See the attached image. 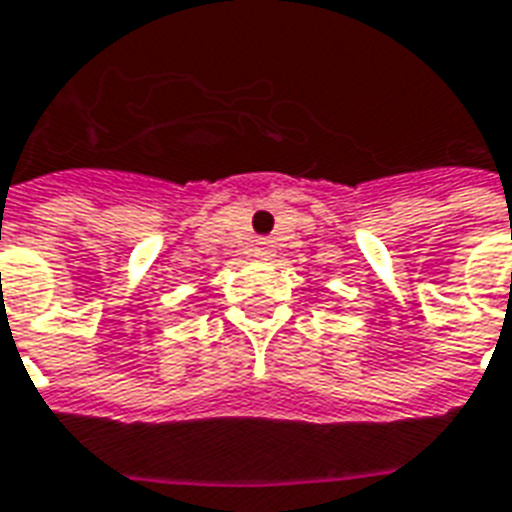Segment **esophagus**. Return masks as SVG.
Returning a JSON list of instances; mask_svg holds the SVG:
<instances>
[{
  "mask_svg": "<svg viewBox=\"0 0 512 512\" xmlns=\"http://www.w3.org/2000/svg\"><path fill=\"white\" fill-rule=\"evenodd\" d=\"M255 252H257V255H260V257H268V255H271V244H268V241H260V244H257Z\"/></svg>",
  "mask_w": 512,
  "mask_h": 512,
  "instance_id": "1",
  "label": "esophagus"
}]
</instances>
